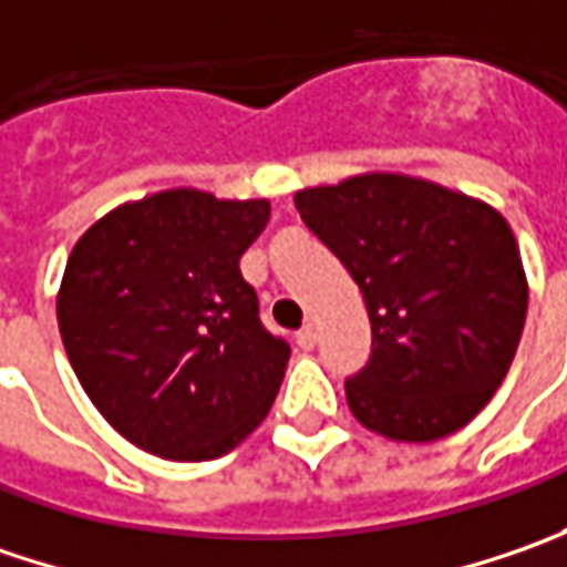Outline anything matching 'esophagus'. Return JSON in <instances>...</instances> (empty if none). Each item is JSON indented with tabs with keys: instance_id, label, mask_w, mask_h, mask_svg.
<instances>
[{
	"instance_id": "esophagus-1",
	"label": "esophagus",
	"mask_w": 567,
	"mask_h": 567,
	"mask_svg": "<svg viewBox=\"0 0 567 567\" xmlns=\"http://www.w3.org/2000/svg\"><path fill=\"white\" fill-rule=\"evenodd\" d=\"M296 347H299V350H312V347H316V328H312V324H306V328L296 331Z\"/></svg>"
}]
</instances>
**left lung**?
<instances>
[{
  "label": "left lung",
  "instance_id": "8db88e82",
  "mask_svg": "<svg viewBox=\"0 0 567 567\" xmlns=\"http://www.w3.org/2000/svg\"><path fill=\"white\" fill-rule=\"evenodd\" d=\"M296 210L365 299L372 353L343 381L353 416L394 442L467 425L508 375L527 318L508 220L394 173L302 188Z\"/></svg>",
  "mask_w": 567,
  "mask_h": 567
}]
</instances>
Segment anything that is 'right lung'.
<instances>
[{
    "mask_svg": "<svg viewBox=\"0 0 567 567\" xmlns=\"http://www.w3.org/2000/svg\"><path fill=\"white\" fill-rule=\"evenodd\" d=\"M268 217L265 198L173 188L110 210L69 255L55 302L69 362L147 454L214 461L268 416L290 343L239 271Z\"/></svg>",
    "mask_w": 567,
    "mask_h": 567,
    "instance_id": "1",
    "label": "right lung"
}]
</instances>
